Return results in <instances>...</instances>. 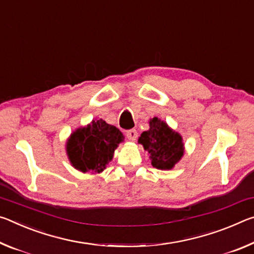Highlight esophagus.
<instances>
[{
  "label": "esophagus",
  "instance_id": "1",
  "mask_svg": "<svg viewBox=\"0 0 254 254\" xmlns=\"http://www.w3.org/2000/svg\"><path fill=\"white\" fill-rule=\"evenodd\" d=\"M127 138L129 140H135L137 138V131L135 129H130L126 132Z\"/></svg>",
  "mask_w": 254,
  "mask_h": 254
}]
</instances>
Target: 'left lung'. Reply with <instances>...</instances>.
Instances as JSON below:
<instances>
[{"mask_svg": "<svg viewBox=\"0 0 254 254\" xmlns=\"http://www.w3.org/2000/svg\"><path fill=\"white\" fill-rule=\"evenodd\" d=\"M138 142L151 154L152 165L156 169H172L184 155L181 136L156 117L151 119L149 130L140 135Z\"/></svg>", "mask_w": 254, "mask_h": 254, "instance_id": "left-lung-1", "label": "left lung"}]
</instances>
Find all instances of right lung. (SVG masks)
<instances>
[{
    "label": "right lung",
    "mask_w": 254,
    "mask_h": 254,
    "mask_svg": "<svg viewBox=\"0 0 254 254\" xmlns=\"http://www.w3.org/2000/svg\"><path fill=\"white\" fill-rule=\"evenodd\" d=\"M124 139L118 128L105 120H93L91 125L80 128L67 142L70 163L82 172H101L112 160L115 149Z\"/></svg>",
    "instance_id": "obj_1"
}]
</instances>
